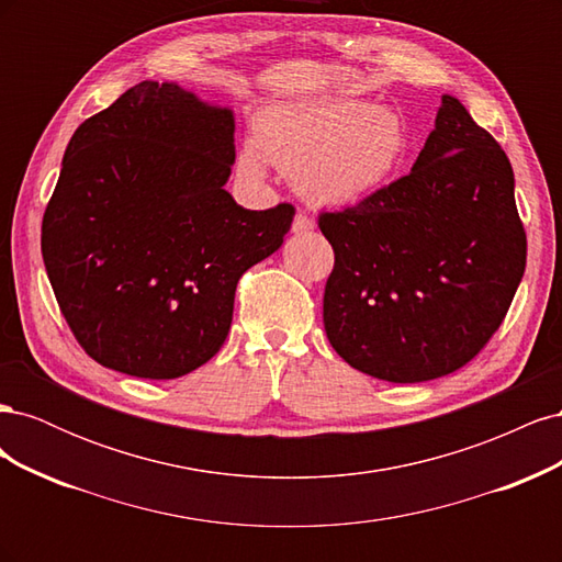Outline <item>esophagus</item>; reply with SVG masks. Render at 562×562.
Listing matches in <instances>:
<instances>
[{
  "instance_id": "34e87169",
  "label": "esophagus",
  "mask_w": 562,
  "mask_h": 562,
  "mask_svg": "<svg viewBox=\"0 0 562 562\" xmlns=\"http://www.w3.org/2000/svg\"><path fill=\"white\" fill-rule=\"evenodd\" d=\"M314 229V220L304 213H297L293 220V232L295 234H304V232H312Z\"/></svg>"
}]
</instances>
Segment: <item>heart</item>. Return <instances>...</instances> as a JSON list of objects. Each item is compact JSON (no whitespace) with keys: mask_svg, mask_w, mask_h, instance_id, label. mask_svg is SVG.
I'll return each mask as SVG.
<instances>
[{"mask_svg":"<svg viewBox=\"0 0 562 562\" xmlns=\"http://www.w3.org/2000/svg\"><path fill=\"white\" fill-rule=\"evenodd\" d=\"M258 147H244L241 171L262 180L267 161L293 176L297 192L326 206H351L386 187L405 161L407 126L391 108L361 98L293 100L258 116Z\"/></svg>","mask_w":562,"mask_h":562,"instance_id":"obj_1","label":"heart"}]
</instances>
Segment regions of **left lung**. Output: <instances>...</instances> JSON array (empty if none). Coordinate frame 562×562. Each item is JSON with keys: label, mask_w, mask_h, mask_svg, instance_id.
<instances>
[{"label": "left lung", "mask_w": 562, "mask_h": 562, "mask_svg": "<svg viewBox=\"0 0 562 562\" xmlns=\"http://www.w3.org/2000/svg\"><path fill=\"white\" fill-rule=\"evenodd\" d=\"M514 184L504 149L446 93L411 173L359 206L321 213L335 250L323 326L351 368L427 382L485 347L525 271Z\"/></svg>", "instance_id": "left-lung-1"}]
</instances>
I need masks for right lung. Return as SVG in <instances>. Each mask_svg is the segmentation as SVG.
<instances>
[{
    "label": "right lung",
    "mask_w": 562,
    "mask_h": 562,
    "mask_svg": "<svg viewBox=\"0 0 562 562\" xmlns=\"http://www.w3.org/2000/svg\"><path fill=\"white\" fill-rule=\"evenodd\" d=\"M234 112L176 81L135 83L65 149L42 223L60 312L93 361L176 380L223 347L241 274L283 244L295 209L225 190Z\"/></svg>",
    "instance_id": "right-lung-1"
}]
</instances>
